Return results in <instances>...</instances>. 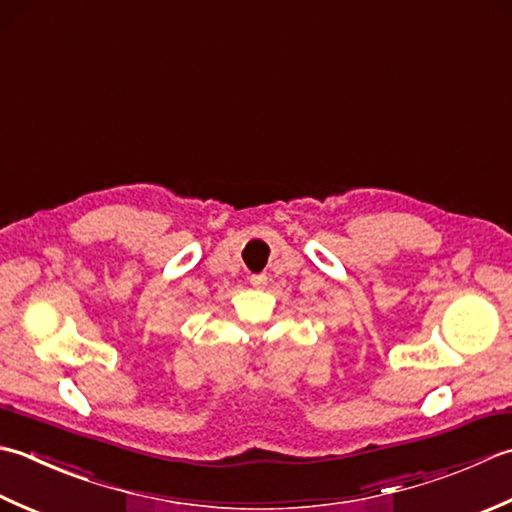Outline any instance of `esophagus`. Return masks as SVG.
<instances>
[{
  "label": "esophagus",
  "mask_w": 512,
  "mask_h": 512,
  "mask_svg": "<svg viewBox=\"0 0 512 512\" xmlns=\"http://www.w3.org/2000/svg\"><path fill=\"white\" fill-rule=\"evenodd\" d=\"M250 284H253L255 288H264L268 284V277L266 275H253V277H250Z\"/></svg>",
  "instance_id": "1"
}]
</instances>
